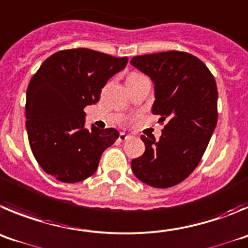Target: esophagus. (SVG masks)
<instances>
[{"instance_id":"esophagus-1","label":"esophagus","mask_w":248,"mask_h":248,"mask_svg":"<svg viewBox=\"0 0 248 248\" xmlns=\"http://www.w3.org/2000/svg\"><path fill=\"white\" fill-rule=\"evenodd\" d=\"M128 138H129V136L126 135V133H124V132L120 133V136H119V140H120V142H124V140H128Z\"/></svg>"}]
</instances>
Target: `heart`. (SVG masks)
Wrapping results in <instances>:
<instances>
[{
	"label": "heart",
	"mask_w": 248,
	"mask_h": 248,
	"mask_svg": "<svg viewBox=\"0 0 248 248\" xmlns=\"http://www.w3.org/2000/svg\"><path fill=\"white\" fill-rule=\"evenodd\" d=\"M135 77H140V74H138V73H131V74L128 75V78H135Z\"/></svg>",
	"instance_id": "b5f03b06"
}]
</instances>
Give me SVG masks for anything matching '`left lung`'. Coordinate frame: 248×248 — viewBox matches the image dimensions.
I'll return each mask as SVG.
<instances>
[{
    "label": "left lung",
    "instance_id": "left-lung-1",
    "mask_svg": "<svg viewBox=\"0 0 248 248\" xmlns=\"http://www.w3.org/2000/svg\"><path fill=\"white\" fill-rule=\"evenodd\" d=\"M133 66L155 82L153 115L164 124L162 136H140L146 151L131 163L133 174L153 188H170L198 167L217 122V88L199 58L169 50L138 55Z\"/></svg>",
    "mask_w": 248,
    "mask_h": 248
}]
</instances>
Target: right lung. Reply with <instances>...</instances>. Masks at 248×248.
Listing matches in <instances>:
<instances>
[{
  "label": "right lung",
  "mask_w": 248,
  "mask_h": 248,
  "mask_svg": "<svg viewBox=\"0 0 248 248\" xmlns=\"http://www.w3.org/2000/svg\"><path fill=\"white\" fill-rule=\"evenodd\" d=\"M128 58L93 49H66L46 59L27 89L26 127L31 149L46 173L78 183L96 171L102 152L119 138L115 128H85L88 105Z\"/></svg>",
  "instance_id": "right-lung-1"
}]
</instances>
